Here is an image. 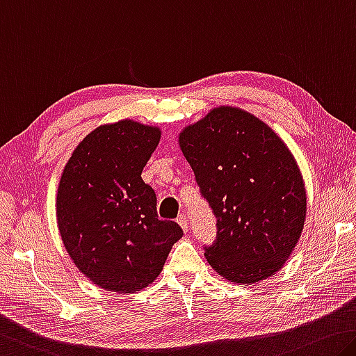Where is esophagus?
<instances>
[{
  "label": "esophagus",
  "instance_id": "esophagus-1",
  "mask_svg": "<svg viewBox=\"0 0 356 356\" xmlns=\"http://www.w3.org/2000/svg\"><path fill=\"white\" fill-rule=\"evenodd\" d=\"M177 223L180 225V228H182L185 233H187V231H188V218H187V216L180 213V216L177 217Z\"/></svg>",
  "mask_w": 356,
  "mask_h": 356
}]
</instances>
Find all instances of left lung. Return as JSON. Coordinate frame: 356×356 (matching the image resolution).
Returning <instances> with one entry per match:
<instances>
[{
  "mask_svg": "<svg viewBox=\"0 0 356 356\" xmlns=\"http://www.w3.org/2000/svg\"><path fill=\"white\" fill-rule=\"evenodd\" d=\"M179 145L217 217L207 263L239 285L274 275L295 250L307 211L290 149L258 117L231 106L184 128Z\"/></svg>",
  "mask_w": 356,
  "mask_h": 356,
  "instance_id": "obj_1",
  "label": "left lung"
}]
</instances>
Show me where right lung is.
I'll return each mask as SVG.
<instances>
[{"label":"right lung","mask_w":356,"mask_h":356,"mask_svg":"<svg viewBox=\"0 0 356 356\" xmlns=\"http://www.w3.org/2000/svg\"><path fill=\"white\" fill-rule=\"evenodd\" d=\"M160 138V128L129 118L101 125L79 143L60 177L61 241L103 290L145 289L184 234L176 222L158 218L155 191L140 177Z\"/></svg>","instance_id":"add662e5"}]
</instances>
